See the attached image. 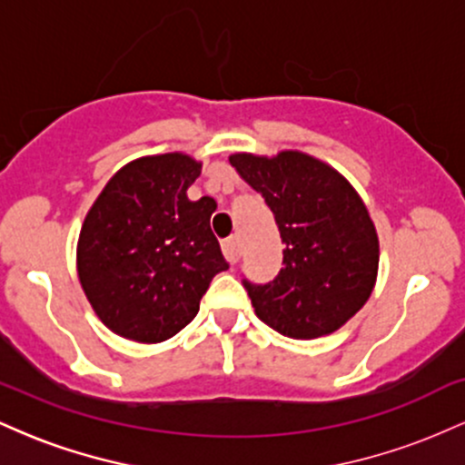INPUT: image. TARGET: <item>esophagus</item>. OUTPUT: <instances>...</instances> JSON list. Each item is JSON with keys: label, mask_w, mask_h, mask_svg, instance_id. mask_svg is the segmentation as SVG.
<instances>
[{"label": "esophagus", "mask_w": 465, "mask_h": 465, "mask_svg": "<svg viewBox=\"0 0 465 465\" xmlns=\"http://www.w3.org/2000/svg\"><path fill=\"white\" fill-rule=\"evenodd\" d=\"M223 253H225L229 264L238 262V260H240V240H238V236L227 238L225 242H223Z\"/></svg>", "instance_id": "esophagus-1"}]
</instances>
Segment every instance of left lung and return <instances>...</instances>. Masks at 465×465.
<instances>
[{"label": "left lung", "mask_w": 465, "mask_h": 465, "mask_svg": "<svg viewBox=\"0 0 465 465\" xmlns=\"http://www.w3.org/2000/svg\"><path fill=\"white\" fill-rule=\"evenodd\" d=\"M275 216L284 242L282 269L266 284L242 280L255 314L291 339H317L370 300L378 236L367 207L336 170L297 151L273 159L229 157Z\"/></svg>", "instance_id": "obj_1"}]
</instances>
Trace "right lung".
<instances>
[{"mask_svg":"<svg viewBox=\"0 0 465 465\" xmlns=\"http://www.w3.org/2000/svg\"><path fill=\"white\" fill-rule=\"evenodd\" d=\"M201 163L181 153L120 170L84 218L78 277L103 323L124 339L159 343L183 330L227 262L212 233L216 203L188 199Z\"/></svg>","mask_w":465,"mask_h":465,"instance_id":"1","label":"right lung"}]
</instances>
